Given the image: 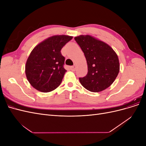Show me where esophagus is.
I'll use <instances>...</instances> for the list:
<instances>
[{
	"instance_id": "1",
	"label": "esophagus",
	"mask_w": 146,
	"mask_h": 146,
	"mask_svg": "<svg viewBox=\"0 0 146 146\" xmlns=\"http://www.w3.org/2000/svg\"><path fill=\"white\" fill-rule=\"evenodd\" d=\"M76 68H77V66H76V64H74V66H70V69H71L72 70H76Z\"/></svg>"
}]
</instances>
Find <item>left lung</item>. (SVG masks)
<instances>
[{"instance_id":"obj_1","label":"left lung","mask_w":146,"mask_h":146,"mask_svg":"<svg viewBox=\"0 0 146 146\" xmlns=\"http://www.w3.org/2000/svg\"><path fill=\"white\" fill-rule=\"evenodd\" d=\"M74 39L83 52L88 64L87 75L79 78L82 85L94 92L107 89L119 72L116 52L107 44L90 35H80Z\"/></svg>"}]
</instances>
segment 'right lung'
<instances>
[{"label":"right lung","mask_w":146,"mask_h":146,"mask_svg":"<svg viewBox=\"0 0 146 146\" xmlns=\"http://www.w3.org/2000/svg\"><path fill=\"white\" fill-rule=\"evenodd\" d=\"M72 36L56 35L46 39L35 47L25 65L27 80L35 89L43 92L55 90L61 84L65 72V58L61 48Z\"/></svg>","instance_id":"1"}]
</instances>
